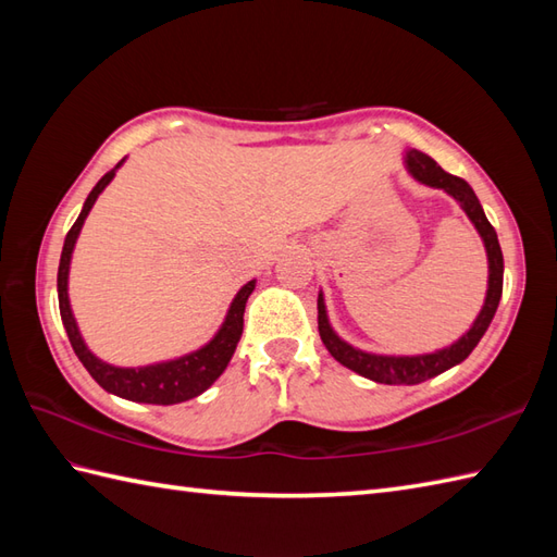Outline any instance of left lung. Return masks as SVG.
<instances>
[{
    "instance_id": "1",
    "label": "left lung",
    "mask_w": 557,
    "mask_h": 557,
    "mask_svg": "<svg viewBox=\"0 0 557 557\" xmlns=\"http://www.w3.org/2000/svg\"><path fill=\"white\" fill-rule=\"evenodd\" d=\"M405 164L417 182L433 188H443L445 194L453 196L461 206V210L467 212V218L474 222V227L481 234L483 246H486V253H488V292L474 325H471L465 335L445 349H437L431 354H417V357H385V354L361 351L357 347L347 345V342L342 339L333 327H330L323 294H318V333H321V339L327 347V351L354 373L385 385H417L465 361L481 342L483 333L488 330L503 297V251L498 244V234H495L486 212H483L474 188H471L465 180H459V176L447 174L433 158L423 156L419 150H407Z\"/></svg>"
}]
</instances>
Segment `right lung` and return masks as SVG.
<instances>
[{
    "mask_svg": "<svg viewBox=\"0 0 557 557\" xmlns=\"http://www.w3.org/2000/svg\"><path fill=\"white\" fill-rule=\"evenodd\" d=\"M122 162L104 174L96 186H92L86 203H83L78 220L66 234L62 258H59V272H57L59 313H62V323L66 327V335H69L71 347L76 351V357L81 359L83 366H86V371L96 377V383L100 387H104L108 393L116 397H124L132 401H146V405H180V401L194 399L200 393H206V389L222 375V371L227 369L232 354L236 345H239L242 333H244V309H246L248 297H251V292L256 289V280L246 282V285L236 292V297L227 311V318H224L218 335L212 337L206 347L186 354V357L140 366V369H122V366L100 361L96 354L86 347V342H83L78 333L76 318L71 313L69 265H71V253H74L83 222H86L90 208L96 206L98 196L104 191V186L114 180V174L122 168Z\"/></svg>",
    "mask_w": 557,
    "mask_h": 557,
    "instance_id": "obj_1",
    "label": "right lung"
}]
</instances>
